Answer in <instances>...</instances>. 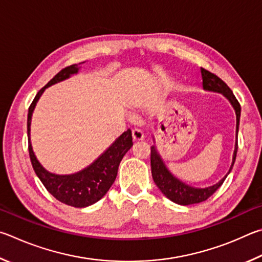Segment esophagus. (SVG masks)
<instances>
[{
	"instance_id": "obj_1",
	"label": "esophagus",
	"mask_w": 262,
	"mask_h": 262,
	"mask_svg": "<svg viewBox=\"0 0 262 262\" xmlns=\"http://www.w3.org/2000/svg\"><path fill=\"white\" fill-rule=\"evenodd\" d=\"M132 138H134L135 141H140L144 140V134L140 128H134L132 130Z\"/></svg>"
}]
</instances>
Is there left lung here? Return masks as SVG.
Returning <instances> with one entry per match:
<instances>
[{"label": "left lung", "instance_id": "obj_1", "mask_svg": "<svg viewBox=\"0 0 262 262\" xmlns=\"http://www.w3.org/2000/svg\"><path fill=\"white\" fill-rule=\"evenodd\" d=\"M201 77H203V87L206 91L210 92H217V93H222L226 98L230 101L233 109L236 112V137L238 136V127H239V118H241V104L236 99V96L233 95L232 91L229 89V86L224 82L221 78H219L216 75L209 72L204 68H200ZM238 149V140L236 141L235 150H233V158H232V164L229 172L231 171L233 167V163L236 161V155ZM150 168H152V176L154 183L160 189V191L167 196L168 199H170L173 203L178 205L187 206L192 204H199L203 201L207 200L210 195H212L215 191H216L220 186L223 184L224 180H226L229 172L224 176L221 181L216 184L212 186L204 187V189H199V187H193L185 184V183L177 180L175 176H172L167 167L164 166L162 159L160 158L155 146L150 147Z\"/></svg>", "mask_w": 262, "mask_h": 262}]
</instances>
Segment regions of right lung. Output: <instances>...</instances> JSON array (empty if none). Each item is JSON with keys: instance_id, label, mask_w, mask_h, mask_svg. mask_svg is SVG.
Listing matches in <instances>:
<instances>
[{"instance_id": "right-lung-1", "label": "right lung", "mask_w": 262, "mask_h": 262, "mask_svg": "<svg viewBox=\"0 0 262 262\" xmlns=\"http://www.w3.org/2000/svg\"><path fill=\"white\" fill-rule=\"evenodd\" d=\"M78 70H79V67L77 64L62 69L52 80H49L47 85L38 92L34 100L32 101L29 114H27V137H29V153L32 167L47 191L54 198L63 204L72 206V207L82 208L95 204L107 193L110 186L116 180L119 163L127 150L132 147L134 143H132V132L130 128H127V131L119 136L115 140V143L102 155H100L91 166L79 172L72 173V175H55L41 166L38 159L35 158L30 140L32 113H33L41 94L47 87L68 79L71 75L77 73Z\"/></svg>"}]
</instances>
